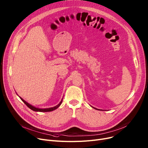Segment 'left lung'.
I'll return each instance as SVG.
<instances>
[{
    "label": "left lung",
    "instance_id": "8db88e82",
    "mask_svg": "<svg viewBox=\"0 0 148 148\" xmlns=\"http://www.w3.org/2000/svg\"><path fill=\"white\" fill-rule=\"evenodd\" d=\"M92 108H94V109H95V110H99V109H97V108H94V107H93V106H92ZM101 111V110H100Z\"/></svg>",
    "mask_w": 148,
    "mask_h": 148
}]
</instances>
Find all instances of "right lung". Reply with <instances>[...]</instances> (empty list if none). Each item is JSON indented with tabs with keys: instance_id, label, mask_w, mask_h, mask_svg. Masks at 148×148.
Listing matches in <instances>:
<instances>
[{
	"instance_id": "1",
	"label": "right lung",
	"mask_w": 148,
	"mask_h": 148,
	"mask_svg": "<svg viewBox=\"0 0 148 148\" xmlns=\"http://www.w3.org/2000/svg\"><path fill=\"white\" fill-rule=\"evenodd\" d=\"M17 95V93H16ZM19 98L23 101V102L29 108V109H31L32 110L34 111H36V112H51V111H54L56 109H57V108L60 106L61 105V103L62 102V99L61 100V101L60 102V103L58 104L57 105H56L55 106H53V107H51V108H36L33 105H32L31 104L28 103V102H27L25 101H24L22 97H21L20 96H19Z\"/></svg>"
}]
</instances>
